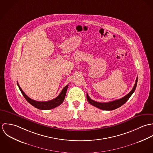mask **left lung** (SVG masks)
<instances>
[{
	"mask_svg": "<svg viewBox=\"0 0 153 153\" xmlns=\"http://www.w3.org/2000/svg\"><path fill=\"white\" fill-rule=\"evenodd\" d=\"M137 81H138V77L136 79L134 86L131 91L127 95H126L125 97H124L119 100H117L110 101L108 102H97V101H95L91 100L89 98V97L88 96V94H87V101L90 104H91L92 105H93L98 108H100V109L107 110V111H111V110L117 109V108L120 107L121 106H122L123 104H124L130 98L132 94L134 93V92L135 90L137 84Z\"/></svg>",
	"mask_w": 153,
	"mask_h": 153,
	"instance_id": "obj_1",
	"label": "left lung"
}]
</instances>
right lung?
<instances>
[{
  "mask_svg": "<svg viewBox=\"0 0 153 153\" xmlns=\"http://www.w3.org/2000/svg\"><path fill=\"white\" fill-rule=\"evenodd\" d=\"M17 84L22 95H23L25 98L26 100V101L35 108L38 109H42V110L53 109L60 105L63 102L65 99L66 91L68 87V85H66L65 87L63 88L61 93L58 95V96L52 100L48 101H37L32 100L31 98L28 97L25 94V93L22 91L21 88L20 87V86L18 84V82H17Z\"/></svg>",
  "mask_w": 153,
  "mask_h": 153,
  "instance_id": "add662e5",
  "label": "right lung"
}]
</instances>
